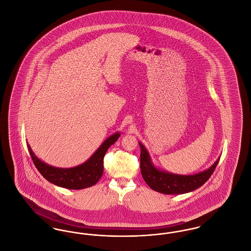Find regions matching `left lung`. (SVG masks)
Wrapping results in <instances>:
<instances>
[{"label": "left lung", "mask_w": 251, "mask_h": 251, "mask_svg": "<svg viewBox=\"0 0 251 251\" xmlns=\"http://www.w3.org/2000/svg\"><path fill=\"white\" fill-rule=\"evenodd\" d=\"M139 146L141 149L140 168L144 180L152 190L167 195L185 194L200 188L212 176L220 159L218 158L212 167L202 172L194 175H179L154 167L147 149L140 142Z\"/></svg>", "instance_id": "obj_1"}]
</instances>
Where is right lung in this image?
I'll return each instance as SVG.
<instances>
[{"label":"right lung","mask_w":251,"mask_h":251,"mask_svg":"<svg viewBox=\"0 0 251 251\" xmlns=\"http://www.w3.org/2000/svg\"><path fill=\"white\" fill-rule=\"evenodd\" d=\"M120 136V132L114 133L100 145L84 164L72 168H59L50 166L39 160L27 144L30 155L39 173L50 182L67 189H84L96 184L103 173V158L111 145Z\"/></svg>","instance_id":"right-lung-1"}]
</instances>
